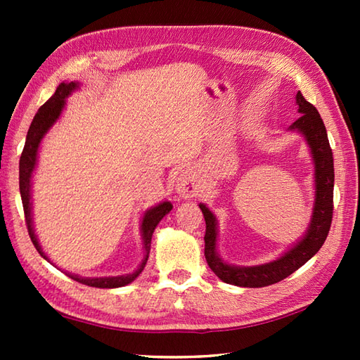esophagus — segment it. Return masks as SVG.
Masks as SVG:
<instances>
[{"instance_id":"obj_1","label":"esophagus","mask_w":360,"mask_h":360,"mask_svg":"<svg viewBox=\"0 0 360 360\" xmlns=\"http://www.w3.org/2000/svg\"><path fill=\"white\" fill-rule=\"evenodd\" d=\"M176 193L184 198V200L198 196V193H200V182H198L193 172L186 170L178 176V179H176Z\"/></svg>"}]
</instances>
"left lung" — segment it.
<instances>
[{"mask_svg":"<svg viewBox=\"0 0 360 360\" xmlns=\"http://www.w3.org/2000/svg\"><path fill=\"white\" fill-rule=\"evenodd\" d=\"M298 112L302 114L288 131L303 136L308 143L314 162V205L309 224L300 240H297L286 252L269 263L257 266H235L226 263L218 254V219L207 205L200 204L205 219L204 255L210 269L219 280L241 288H263L289 277L298 267L314 257L330 232L333 219V190L334 162L333 151L328 141L326 128L314 105H311L298 91L295 96Z\"/></svg>","mask_w":360,"mask_h":360,"instance_id":"8db88e82","label":"left lung"}]
</instances>
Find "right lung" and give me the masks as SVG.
Wrapping results in <instances>:
<instances>
[{
  "label": "right lung",
  "instance_id": "right-lung-1",
  "mask_svg": "<svg viewBox=\"0 0 360 360\" xmlns=\"http://www.w3.org/2000/svg\"><path fill=\"white\" fill-rule=\"evenodd\" d=\"M80 88L79 82H63L57 86L56 93L46 102L40 110L35 114L32 124L29 127V131L26 136V143L25 148H22L21 158H20V193H21V201H22V209H25V217H26V224H27V232L30 240H32L35 249L38 250L44 259H48L51 264H53L48 255L44 254L40 243L35 235L34 229V213H32V176L34 170L38 162V150H40V143L43 137L48 134L52 125L62 116V112L66 106V97H70L74 91ZM173 205L170 201H162L153 207L147 209L143 212V217L141 221V236H142V249H143V258L139 267L131 274L125 275H117V277H80V275H75L71 272H65L66 275L75 281L83 283V285L93 286V288H102V289H112V288H122L127 286L129 283L134 281L139 274L143 271L145 264H147V259L150 255V248H151V236L155 232L156 226L159 221L162 219L167 213H170Z\"/></svg>",
  "mask_w": 360,
  "mask_h": 360
}]
</instances>
